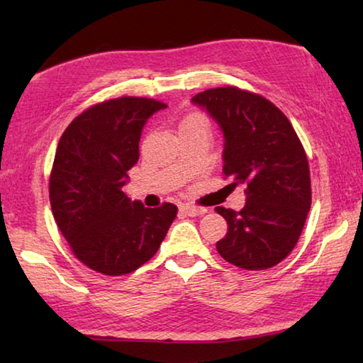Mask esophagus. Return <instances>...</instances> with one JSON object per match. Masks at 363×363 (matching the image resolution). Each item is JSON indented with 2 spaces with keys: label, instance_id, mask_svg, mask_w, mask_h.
Returning a JSON list of instances; mask_svg holds the SVG:
<instances>
[{
  "label": "esophagus",
  "instance_id": "esophagus-1",
  "mask_svg": "<svg viewBox=\"0 0 363 363\" xmlns=\"http://www.w3.org/2000/svg\"><path fill=\"white\" fill-rule=\"evenodd\" d=\"M182 211L188 213L189 217H199V216H204V213L207 212L206 207H199V206H193V204H183Z\"/></svg>",
  "mask_w": 363,
  "mask_h": 363
}]
</instances>
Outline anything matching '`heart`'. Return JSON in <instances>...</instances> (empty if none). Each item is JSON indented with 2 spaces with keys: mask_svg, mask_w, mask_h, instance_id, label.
<instances>
[{
  "mask_svg": "<svg viewBox=\"0 0 363 363\" xmlns=\"http://www.w3.org/2000/svg\"><path fill=\"white\" fill-rule=\"evenodd\" d=\"M199 121H204V118L201 117V116H198V114H189V116H186V117L183 118V121L180 122V127H185V125H188V123L199 122Z\"/></svg>",
  "mask_w": 363,
  "mask_h": 363,
  "instance_id": "obj_1",
  "label": "heart"
}]
</instances>
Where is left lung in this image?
I'll return each mask as SVG.
<instances>
[{"label":"left lung","mask_w":363,"mask_h":363,"mask_svg":"<svg viewBox=\"0 0 363 363\" xmlns=\"http://www.w3.org/2000/svg\"><path fill=\"white\" fill-rule=\"evenodd\" d=\"M191 101L222 128L225 177L246 186L240 212L216 207L228 223L218 254L245 270L275 267L294 249L311 211V172L299 136L260 94L222 86Z\"/></svg>","instance_id":"obj_1"}]
</instances>
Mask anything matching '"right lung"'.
Wrapping results in <instances>:
<instances>
[{"label": "right lung", "mask_w": 363, "mask_h": 363, "mask_svg": "<svg viewBox=\"0 0 363 363\" xmlns=\"http://www.w3.org/2000/svg\"><path fill=\"white\" fill-rule=\"evenodd\" d=\"M156 99L122 96L75 117L59 140L50 201L65 241L88 269L109 277L135 272L157 252L177 206L147 209L122 191L138 162L140 138Z\"/></svg>", "instance_id": "add662e5"}]
</instances>
